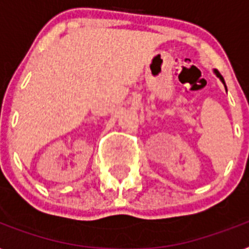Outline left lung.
<instances>
[{
	"instance_id": "1",
	"label": "left lung",
	"mask_w": 249,
	"mask_h": 249,
	"mask_svg": "<svg viewBox=\"0 0 249 249\" xmlns=\"http://www.w3.org/2000/svg\"><path fill=\"white\" fill-rule=\"evenodd\" d=\"M213 72H215V74H216V76H217V78H219L220 80H221V82H223V84H224V86H225V80H224L223 75H221V74H220V72L217 71V70H216V69H215V70H213ZM225 88H226V86H225Z\"/></svg>"
}]
</instances>
